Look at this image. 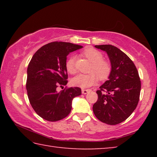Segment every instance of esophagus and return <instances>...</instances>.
<instances>
[{"mask_svg": "<svg viewBox=\"0 0 157 157\" xmlns=\"http://www.w3.org/2000/svg\"><path fill=\"white\" fill-rule=\"evenodd\" d=\"M89 91H91V90H90V89H82V94H88V93H89Z\"/></svg>", "mask_w": 157, "mask_h": 157, "instance_id": "34e87169", "label": "esophagus"}]
</instances>
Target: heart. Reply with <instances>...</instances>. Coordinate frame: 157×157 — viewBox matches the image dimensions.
Returning <instances> with one entry per match:
<instances>
[{
	"mask_svg": "<svg viewBox=\"0 0 157 157\" xmlns=\"http://www.w3.org/2000/svg\"><path fill=\"white\" fill-rule=\"evenodd\" d=\"M84 57L91 62L88 74H79L71 79L73 86L85 89L97 83L98 78L100 80H105L109 77L111 72V65L107 60L103 59V55L99 50L94 48H87L82 52ZM66 70L71 74H75V59L69 57L66 63Z\"/></svg>",
	"mask_w": 157,
	"mask_h": 157,
	"instance_id": "1",
	"label": "heart"
}]
</instances>
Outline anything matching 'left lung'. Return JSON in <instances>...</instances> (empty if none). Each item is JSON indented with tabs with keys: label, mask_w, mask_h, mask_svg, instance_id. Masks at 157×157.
Segmentation results:
<instances>
[{
	"label": "left lung",
	"mask_w": 157,
	"mask_h": 157,
	"mask_svg": "<svg viewBox=\"0 0 157 157\" xmlns=\"http://www.w3.org/2000/svg\"><path fill=\"white\" fill-rule=\"evenodd\" d=\"M95 47L107 53L111 72L96 91L98 98L93 111L98 120L113 125L125 121L136 108L141 84L136 66L125 53L112 45Z\"/></svg>",
	"instance_id": "1"
}]
</instances>
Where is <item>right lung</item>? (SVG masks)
Segmentation results:
<instances>
[{"mask_svg": "<svg viewBox=\"0 0 157 157\" xmlns=\"http://www.w3.org/2000/svg\"><path fill=\"white\" fill-rule=\"evenodd\" d=\"M82 48L68 42H51L37 50L29 63L28 99L34 111L44 120L55 122L66 118L72 109L73 98L82 94L79 87L66 86L60 92L56 90L68 82L66 57Z\"/></svg>", "mask_w": 157, "mask_h": 157, "instance_id": "1", "label": "right lung"}]
</instances>
